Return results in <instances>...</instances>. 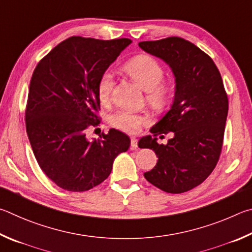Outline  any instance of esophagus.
<instances>
[{
	"label": "esophagus",
	"mask_w": 252,
	"mask_h": 252,
	"mask_svg": "<svg viewBox=\"0 0 252 252\" xmlns=\"http://www.w3.org/2000/svg\"><path fill=\"white\" fill-rule=\"evenodd\" d=\"M137 145H138V142H137V138L136 137H131L130 138V146L131 148H137Z\"/></svg>",
	"instance_id": "1"
}]
</instances>
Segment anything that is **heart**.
Segmentation results:
<instances>
[{
  "label": "heart",
  "mask_w": 252,
  "mask_h": 252,
  "mask_svg": "<svg viewBox=\"0 0 252 252\" xmlns=\"http://www.w3.org/2000/svg\"><path fill=\"white\" fill-rule=\"evenodd\" d=\"M123 70L138 86L147 92V100L154 108L162 109L168 105L171 97V87L168 83L162 82L164 68L158 61L151 55L140 54L126 62ZM113 76L109 72H104L97 82V96L101 104L109 100L113 90ZM148 122L147 116L119 110L110 116V124L115 128L127 133H135Z\"/></svg>",
  "instance_id": "heart-1"
}]
</instances>
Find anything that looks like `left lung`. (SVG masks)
Masks as SVG:
<instances>
[{
	"label": "left lung",
	"mask_w": 252,
	"mask_h": 252,
	"mask_svg": "<svg viewBox=\"0 0 252 252\" xmlns=\"http://www.w3.org/2000/svg\"><path fill=\"white\" fill-rule=\"evenodd\" d=\"M139 47L165 61L175 75L174 103L152 136L139 140L140 148L153 149L156 166L144 176L169 193L197 187L213 173L221 153L228 115V96L221 75L209 55L182 37L140 42ZM173 132L166 145L157 136ZM164 136H160V138Z\"/></svg>",
	"instance_id": "obj_1"
}]
</instances>
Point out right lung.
<instances>
[{
	"label": "right lung",
	"mask_w": 252,
	"mask_h": 252,
	"mask_svg": "<svg viewBox=\"0 0 252 252\" xmlns=\"http://www.w3.org/2000/svg\"><path fill=\"white\" fill-rule=\"evenodd\" d=\"M129 38L103 41L72 36L38 62L30 83L25 124L41 169L68 191H86L103 183L114 159L130 139L117 129L93 142L86 131L100 123L97 82L128 46Z\"/></svg>",
	"instance_id": "add662e5"
}]
</instances>
